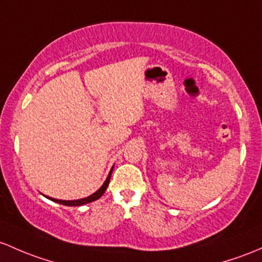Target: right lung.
Here are the masks:
<instances>
[{
  "label": "right lung",
  "instance_id": "obj_1",
  "mask_svg": "<svg viewBox=\"0 0 262 262\" xmlns=\"http://www.w3.org/2000/svg\"><path fill=\"white\" fill-rule=\"evenodd\" d=\"M113 168H114V167H112V169H110V172H109L108 177H106V180H105V182H104V183H103V186H101L100 188H99L98 191L95 192V193L90 194L89 197L80 198V200H74V201L55 200V198H50V197H48V198H49V200L54 201V202L60 203V205H64V206H82V205H86V203H89V202H93V201L99 200V198H100L101 196H103L104 192L106 191V188H108V186H109V181H110V176H112V172H113Z\"/></svg>",
  "mask_w": 262,
  "mask_h": 262
}]
</instances>
